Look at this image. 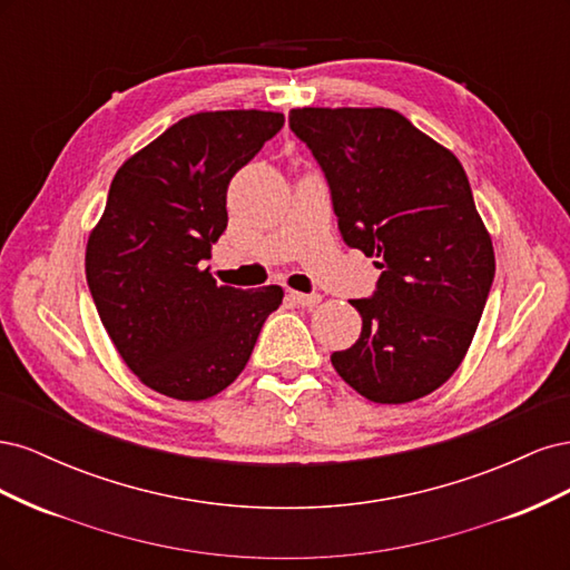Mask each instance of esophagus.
I'll return each mask as SVG.
<instances>
[{
  "mask_svg": "<svg viewBox=\"0 0 570 570\" xmlns=\"http://www.w3.org/2000/svg\"><path fill=\"white\" fill-rule=\"evenodd\" d=\"M287 297L299 306H316L321 302V295H304V292H297V289H289Z\"/></svg>",
  "mask_w": 570,
  "mask_h": 570,
  "instance_id": "obj_1",
  "label": "esophagus"
}]
</instances>
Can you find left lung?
<instances>
[{
	"mask_svg": "<svg viewBox=\"0 0 570 570\" xmlns=\"http://www.w3.org/2000/svg\"><path fill=\"white\" fill-rule=\"evenodd\" d=\"M289 128L323 168L344 243L383 268L371 299H350L361 335L333 366L375 404L421 400L461 366L494 278L469 176L394 109L304 107Z\"/></svg>",
	"mask_w": 570,
	"mask_h": 570,
	"instance_id": "obj_1",
	"label": "left lung"
}]
</instances>
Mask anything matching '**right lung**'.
<instances>
[{
  "label": "right lung",
  "instance_id": "add662e5",
  "mask_svg": "<svg viewBox=\"0 0 570 570\" xmlns=\"http://www.w3.org/2000/svg\"><path fill=\"white\" fill-rule=\"evenodd\" d=\"M278 111H199L116 170L85 247L101 323L137 381L202 402L245 371L283 287L218 285L204 258L228 226L230 178L278 132Z\"/></svg>",
  "mask_w": 570,
  "mask_h": 570
}]
</instances>
